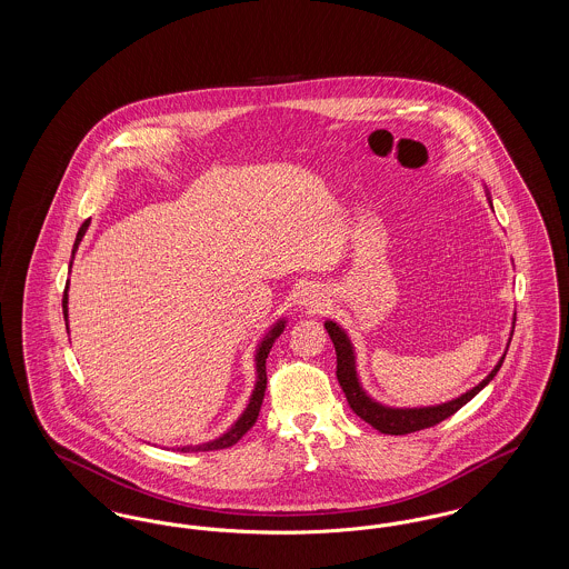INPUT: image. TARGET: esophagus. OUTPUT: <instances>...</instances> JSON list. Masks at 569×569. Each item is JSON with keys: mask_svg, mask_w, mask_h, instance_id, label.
<instances>
[{"mask_svg": "<svg viewBox=\"0 0 569 569\" xmlns=\"http://www.w3.org/2000/svg\"><path fill=\"white\" fill-rule=\"evenodd\" d=\"M300 302L305 305V307H320L322 305V298H320V290L316 288V286H309V288H305V292L300 295Z\"/></svg>", "mask_w": 569, "mask_h": 569, "instance_id": "34e87169", "label": "esophagus"}]
</instances>
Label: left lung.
Instances as JSON below:
<instances>
[{
	"instance_id": "1",
	"label": "left lung",
	"mask_w": 569,
	"mask_h": 569,
	"mask_svg": "<svg viewBox=\"0 0 569 569\" xmlns=\"http://www.w3.org/2000/svg\"><path fill=\"white\" fill-rule=\"evenodd\" d=\"M326 330L335 343V352H337V379L346 392V399L352 407L353 413L358 418H362L365 422H369L373 429H378L379 433L386 435H407L422 431L439 425L441 420L450 418L452 413H457L460 407L467 406L490 379L497 376V371L503 365V358L499 360V365L490 371L487 379H482L476 388H471L469 392H465L459 399L443 403L437 407H422V409H390V407L379 406L376 401H371L356 378V367H353V350L350 346V339L346 337V332L335 325V322H326Z\"/></svg>"
}]
</instances>
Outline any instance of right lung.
Listing matches in <instances>:
<instances>
[{
  "instance_id": "1",
  "label": "right lung",
  "mask_w": 569,
  "mask_h": 569,
  "mask_svg": "<svg viewBox=\"0 0 569 569\" xmlns=\"http://www.w3.org/2000/svg\"><path fill=\"white\" fill-rule=\"evenodd\" d=\"M87 226H89V219L82 223L81 230H79V234H77L72 256H74L77 247L81 243L82 234H84ZM61 305H63V318H68V286H66V290H63ZM281 330H283V322H279V325L272 328L271 332H269V337L262 341V346H260V350H258V356H256V367H258L256 390H253V395H251V401H249V406L244 409L243 416L237 420V425H234L228 433L223 435V437L216 439V441L204 443V446H193V448H191V446H188V448H179L181 452H190V450L191 452H198V450H223V448H230V446H234V443L256 425L258 413H260V407H262V401H264V390H267V358H269V352H271L272 341L279 337Z\"/></svg>"
}]
</instances>
